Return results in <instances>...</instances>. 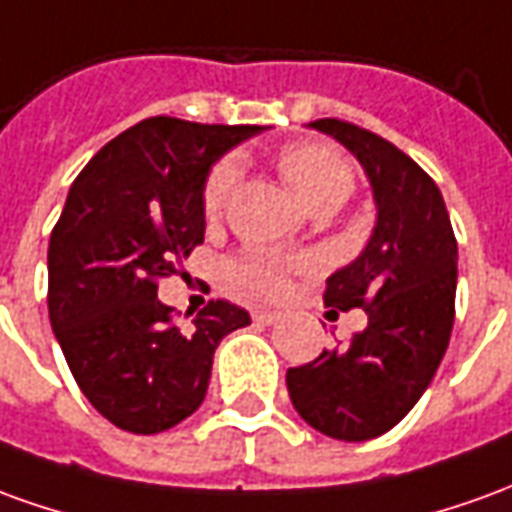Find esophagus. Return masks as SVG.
<instances>
[{"label":"esophagus","mask_w":512,"mask_h":512,"mask_svg":"<svg viewBox=\"0 0 512 512\" xmlns=\"http://www.w3.org/2000/svg\"><path fill=\"white\" fill-rule=\"evenodd\" d=\"M252 318H255L257 324H277L282 318V313H277V310H255Z\"/></svg>","instance_id":"esophagus-1"}]
</instances>
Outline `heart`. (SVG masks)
Returning a JSON list of instances; mask_svg holds the SVG:
<instances>
[{
  "label": "heart",
  "mask_w": 512,
  "mask_h": 512,
  "mask_svg": "<svg viewBox=\"0 0 512 512\" xmlns=\"http://www.w3.org/2000/svg\"><path fill=\"white\" fill-rule=\"evenodd\" d=\"M277 171L288 182L296 199L307 210L343 205L355 188V171L349 160L330 146L321 144H288L277 155ZM235 185V166L230 160H219L207 171L202 185V213L205 219H219L230 202ZM310 260L302 255H282L271 249H246L230 263L232 282L244 293L277 299L291 288L293 274L310 271Z\"/></svg>",
  "instance_id": "1"
}]
</instances>
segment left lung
Masks as SVG:
<instances>
[{
	"label": "left lung",
	"mask_w": 512,
	"mask_h": 512,
	"mask_svg": "<svg viewBox=\"0 0 512 512\" xmlns=\"http://www.w3.org/2000/svg\"><path fill=\"white\" fill-rule=\"evenodd\" d=\"M310 127L355 152L374 188L377 227L366 252L324 288V305L343 313L363 307L368 324L346 346L288 368L285 382L310 427L338 441H368L410 413L446 355L457 238L435 180L399 146L343 119Z\"/></svg>",
	"instance_id": "left-lung-1"
}]
</instances>
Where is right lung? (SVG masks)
Instances as JSON below:
<instances>
[{
    "label": "right lung",
    "instance_id": "obj_1",
    "mask_svg": "<svg viewBox=\"0 0 512 512\" xmlns=\"http://www.w3.org/2000/svg\"><path fill=\"white\" fill-rule=\"evenodd\" d=\"M260 130L152 116L71 185L49 238V321L85 399L119 430L155 435L191 416L219 341L249 324L244 307L210 299L182 327L157 285L205 244L210 163Z\"/></svg>",
    "mask_w": 512,
    "mask_h": 512
}]
</instances>
